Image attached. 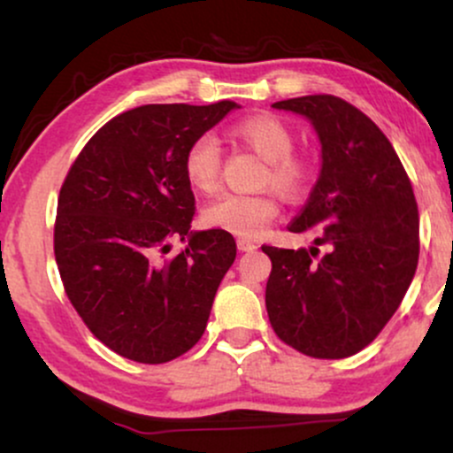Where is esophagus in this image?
I'll use <instances>...</instances> for the list:
<instances>
[{"label":"esophagus","mask_w":453,"mask_h":453,"mask_svg":"<svg viewBox=\"0 0 453 453\" xmlns=\"http://www.w3.org/2000/svg\"><path fill=\"white\" fill-rule=\"evenodd\" d=\"M236 244H238V249H241V251H256V249H257V244L247 241V238H238Z\"/></svg>","instance_id":"1"}]
</instances>
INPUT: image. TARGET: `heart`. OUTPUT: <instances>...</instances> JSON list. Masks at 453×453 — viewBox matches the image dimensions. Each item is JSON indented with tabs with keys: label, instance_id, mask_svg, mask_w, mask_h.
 Instances as JSON below:
<instances>
[{
	"label": "heart",
	"instance_id": "obj_1",
	"mask_svg": "<svg viewBox=\"0 0 453 453\" xmlns=\"http://www.w3.org/2000/svg\"><path fill=\"white\" fill-rule=\"evenodd\" d=\"M227 138L251 149L266 161L262 185L280 196H300L309 183V165L292 155L294 134L283 121L270 114H256L227 127ZM183 173L191 189L211 194L219 185L221 149L212 136H200L189 144L183 157ZM279 204L273 194H226L204 209V223L217 230L256 238L277 217Z\"/></svg>",
	"mask_w": 453,
	"mask_h": 453
}]
</instances>
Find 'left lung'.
I'll return each instance as SVG.
<instances>
[{"label": "left lung", "instance_id": "left-lung-1", "mask_svg": "<svg viewBox=\"0 0 453 453\" xmlns=\"http://www.w3.org/2000/svg\"><path fill=\"white\" fill-rule=\"evenodd\" d=\"M303 114L321 144L319 179L289 232L315 247H266V311L283 342L311 357L362 351L396 313L419 257L413 187L386 134L349 102L304 96L274 102ZM319 243L328 253L313 260Z\"/></svg>", "mask_w": 453, "mask_h": 453}]
</instances>
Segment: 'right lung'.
I'll list each match as a JSON object with an SVG mask.
<instances>
[{"label":"right lung","mask_w":453,"mask_h":453,"mask_svg":"<svg viewBox=\"0 0 453 453\" xmlns=\"http://www.w3.org/2000/svg\"><path fill=\"white\" fill-rule=\"evenodd\" d=\"M234 108H132L85 144L61 185L55 259L65 294L93 336L127 360L189 351L236 259L230 232H191L196 197L183 173L187 147ZM176 237L188 247L165 258Z\"/></svg>","instance_id":"add662e5"}]
</instances>
